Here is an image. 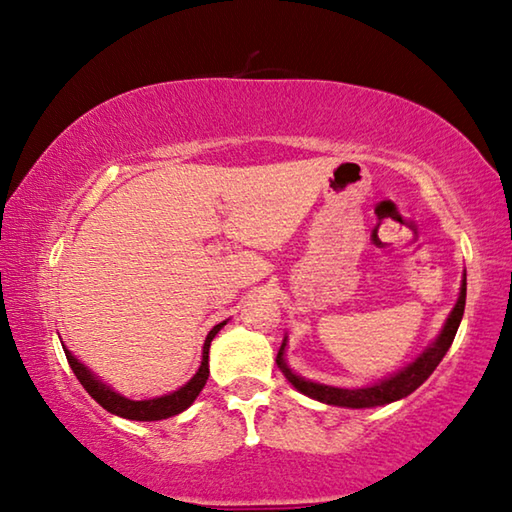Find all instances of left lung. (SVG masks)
Segmentation results:
<instances>
[{
	"mask_svg": "<svg viewBox=\"0 0 512 512\" xmlns=\"http://www.w3.org/2000/svg\"><path fill=\"white\" fill-rule=\"evenodd\" d=\"M463 311H465V277H463V287H461V296H458L456 307L452 309V314H449L447 323L443 327V332L436 339V343L429 345L427 350H424L418 359L413 363H409L404 370L397 372L391 379H384L379 381L375 386H368V388H334V386H325V384H314V381H307L298 375H293V372L287 368V363H284V345L280 352H277V366L284 372V377H287L293 386L298 388L300 393H305L307 397H314L318 402H325V404H334V406H348V409H368V406H381V404H391L395 400H402V397L411 395L415 388L422 386L424 381L429 379V375L449 350V345H452L454 336L458 332V325H461V318H463Z\"/></svg>",
	"mask_w": 512,
	"mask_h": 512,
	"instance_id": "obj_1",
	"label": "left lung"
}]
</instances>
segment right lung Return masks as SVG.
Masks as SVG:
<instances>
[{"instance_id": "1", "label": "right lung", "mask_w": 512, "mask_h": 512, "mask_svg": "<svg viewBox=\"0 0 512 512\" xmlns=\"http://www.w3.org/2000/svg\"><path fill=\"white\" fill-rule=\"evenodd\" d=\"M225 323H219L212 327V332L207 334L205 345H203V361H201V368H198L196 375L187 381L183 388H178L176 393H169V395H162V397H155V400H142V402H135V400H128V397L119 395L112 391L110 386L101 384L97 377H92V372L83 366L81 361H76L72 357V352L65 350V357L69 361V366H72L76 379L81 381L85 391H88L94 400H97L103 409L119 415V418H126V420H140V422H151V420H164V418H171V415H178L183 413L187 406H192V402L198 397V393L203 391L207 377H210V366H207V352H210V343L216 334H219V329Z\"/></svg>"}]
</instances>
